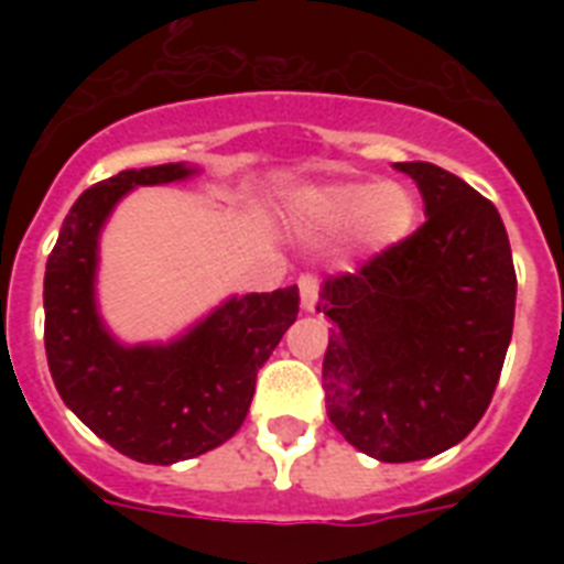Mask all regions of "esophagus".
Listing matches in <instances>:
<instances>
[{
    "label": "esophagus",
    "mask_w": 564,
    "mask_h": 564,
    "mask_svg": "<svg viewBox=\"0 0 564 564\" xmlns=\"http://www.w3.org/2000/svg\"><path fill=\"white\" fill-rule=\"evenodd\" d=\"M299 290H301V307L307 310V313H316L318 310V278L316 274H301Z\"/></svg>",
    "instance_id": "1"
}]
</instances>
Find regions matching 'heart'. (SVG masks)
I'll use <instances>...</instances> for the list:
<instances>
[{"mask_svg":"<svg viewBox=\"0 0 564 564\" xmlns=\"http://www.w3.org/2000/svg\"><path fill=\"white\" fill-rule=\"evenodd\" d=\"M292 225L318 242L348 239L362 257L394 251L419 228V195L401 181H343L292 202Z\"/></svg>","mask_w":564,"mask_h":564,"instance_id":"1","label":"heart"}]
</instances>
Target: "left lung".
Segmentation results:
<instances>
[{"mask_svg": "<svg viewBox=\"0 0 564 564\" xmlns=\"http://www.w3.org/2000/svg\"><path fill=\"white\" fill-rule=\"evenodd\" d=\"M427 221L360 272L322 286L327 415L357 451L415 463L459 445L489 406L516 322L498 207L433 163H394Z\"/></svg>", "mask_w": 564, "mask_h": 564, "instance_id": "1", "label": "left lung"}]
</instances>
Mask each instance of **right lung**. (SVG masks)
Returning a JSON list of instances; mask_svg holds the SVG:
<instances>
[{
  "label": "right lung",
  "instance_id": "1",
  "mask_svg": "<svg viewBox=\"0 0 564 564\" xmlns=\"http://www.w3.org/2000/svg\"><path fill=\"white\" fill-rule=\"evenodd\" d=\"M189 163L126 170L84 189L46 263L48 371L64 403L119 454L172 465L228 442L248 415L257 371L299 316V286L234 295L170 343L126 345L96 301L99 237L131 189L187 181Z\"/></svg>",
  "mask_w": 564,
  "mask_h": 564
}]
</instances>
